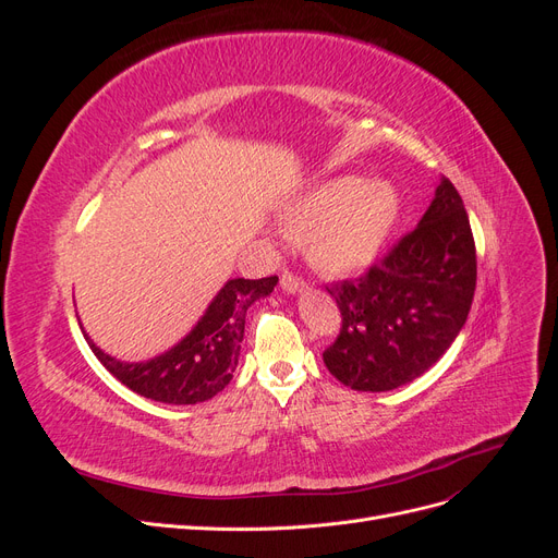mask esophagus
Wrapping results in <instances>:
<instances>
[{"label":"esophagus","instance_id":"obj_1","mask_svg":"<svg viewBox=\"0 0 558 558\" xmlns=\"http://www.w3.org/2000/svg\"><path fill=\"white\" fill-rule=\"evenodd\" d=\"M281 289L286 291V293H302L305 291V281H302L298 275H293V272H283L281 275Z\"/></svg>","mask_w":558,"mask_h":558}]
</instances>
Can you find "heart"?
<instances>
[{
  "label": "heart",
  "mask_w": 558,
  "mask_h": 558,
  "mask_svg": "<svg viewBox=\"0 0 558 558\" xmlns=\"http://www.w3.org/2000/svg\"><path fill=\"white\" fill-rule=\"evenodd\" d=\"M400 195L388 181L332 177L312 185L283 209V226L305 238V256L330 277L356 275L373 263L393 232Z\"/></svg>",
  "instance_id": "heart-1"
}]
</instances>
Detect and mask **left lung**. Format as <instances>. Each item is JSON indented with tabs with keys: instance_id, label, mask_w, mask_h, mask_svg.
Here are the masks:
<instances>
[{
	"instance_id": "8db88e82",
	"label": "left lung",
	"mask_w": 558,
	"mask_h": 558,
	"mask_svg": "<svg viewBox=\"0 0 558 558\" xmlns=\"http://www.w3.org/2000/svg\"><path fill=\"white\" fill-rule=\"evenodd\" d=\"M477 283L475 240L463 199L440 179L418 226L356 281L328 289L342 312L324 351L335 379L353 391H393L445 356L459 337Z\"/></svg>"
}]
</instances>
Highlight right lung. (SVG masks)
Segmentation results:
<instances>
[{"label":"right lung","instance_id":"obj_1","mask_svg":"<svg viewBox=\"0 0 558 558\" xmlns=\"http://www.w3.org/2000/svg\"><path fill=\"white\" fill-rule=\"evenodd\" d=\"M277 277L228 279L195 328L170 351L144 363L118 361L86 337L97 361L134 393L167 404H197L230 384L240 361L246 310L275 291Z\"/></svg>","mask_w":558,"mask_h":558}]
</instances>
